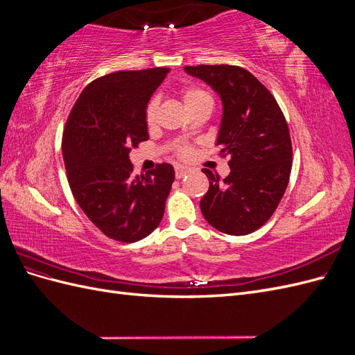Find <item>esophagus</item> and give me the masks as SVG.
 <instances>
[{"label":"esophagus","instance_id":"obj_1","mask_svg":"<svg viewBox=\"0 0 355 355\" xmlns=\"http://www.w3.org/2000/svg\"><path fill=\"white\" fill-rule=\"evenodd\" d=\"M175 171H176V179H182L184 178L187 173H188V167H185V166H180V164H178L176 167H175Z\"/></svg>","mask_w":355,"mask_h":355}]
</instances>
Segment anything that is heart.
<instances>
[{"mask_svg": "<svg viewBox=\"0 0 355 355\" xmlns=\"http://www.w3.org/2000/svg\"><path fill=\"white\" fill-rule=\"evenodd\" d=\"M202 99H210V96L207 93L201 92V90H197V89H189L184 93L185 106L189 105V103H194L197 101H202ZM155 110H157V102L153 101L146 108V121L148 123H153L154 115H155ZM188 154H189V149H187V148L182 149V155H188Z\"/></svg>", "mask_w": 355, "mask_h": 355, "instance_id": "heart-1", "label": "heart"}]
</instances>
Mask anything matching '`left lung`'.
Here are the masks:
<instances>
[{
  "instance_id": "1",
  "label": "left lung",
  "mask_w": 355,
  "mask_h": 355,
  "mask_svg": "<svg viewBox=\"0 0 355 355\" xmlns=\"http://www.w3.org/2000/svg\"><path fill=\"white\" fill-rule=\"evenodd\" d=\"M185 72L216 92L222 120L216 137L220 155H230L231 173L220 180L209 168L207 194L200 201L204 219L230 235L261 228L283 198L292 170V142L274 96L240 67H185Z\"/></svg>"
}]
</instances>
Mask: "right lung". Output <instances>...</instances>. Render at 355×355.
Listing matches in <instances>:
<instances>
[{
	"label": "right lung",
	"instance_id": "right-lung-1",
	"mask_svg": "<svg viewBox=\"0 0 355 355\" xmlns=\"http://www.w3.org/2000/svg\"><path fill=\"white\" fill-rule=\"evenodd\" d=\"M168 68L112 72L85 87L65 125L62 153L75 201L106 237L135 243L163 219L175 168L133 175L130 149L148 141L146 108Z\"/></svg>",
	"mask_w": 355,
	"mask_h": 355
}]
</instances>
